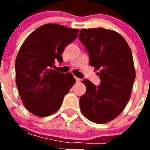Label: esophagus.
I'll return each mask as SVG.
<instances>
[{
  "mask_svg": "<svg viewBox=\"0 0 150 150\" xmlns=\"http://www.w3.org/2000/svg\"><path fill=\"white\" fill-rule=\"evenodd\" d=\"M75 79H76V82H80V81H81V79H79V78L76 77V76H75Z\"/></svg>",
  "mask_w": 150,
  "mask_h": 150,
  "instance_id": "esophagus-1",
  "label": "esophagus"
}]
</instances>
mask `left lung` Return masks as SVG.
I'll list each match as a JSON object with an SVG mask.
<instances>
[{"label": "left lung", "instance_id": "8db88e82", "mask_svg": "<svg viewBox=\"0 0 150 150\" xmlns=\"http://www.w3.org/2000/svg\"><path fill=\"white\" fill-rule=\"evenodd\" d=\"M79 39L89 55L100 79L99 86L84 79L86 93L80 97L81 112L98 124L112 121L124 110L135 80L132 50L125 40L114 30L104 28L83 29Z\"/></svg>", "mask_w": 150, "mask_h": 150}]
</instances>
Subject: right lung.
I'll list each match as a JSON object with an SVG mask.
<instances>
[{
	"instance_id": "add662e5",
	"label": "right lung",
	"mask_w": 150,
	"mask_h": 150,
	"mask_svg": "<svg viewBox=\"0 0 150 150\" xmlns=\"http://www.w3.org/2000/svg\"><path fill=\"white\" fill-rule=\"evenodd\" d=\"M79 30L46 24L26 38L15 62L16 83L24 105L35 116H47L59 109L76 80L71 73L53 70L63 62L62 52Z\"/></svg>"
}]
</instances>
